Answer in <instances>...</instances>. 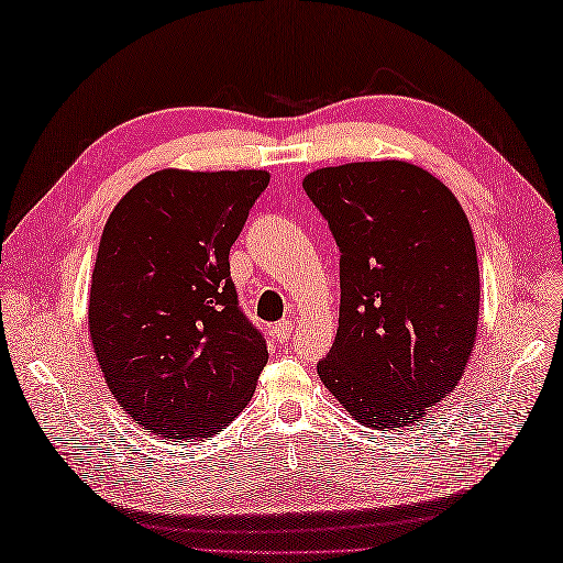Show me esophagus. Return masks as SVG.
<instances>
[{
	"instance_id": "esophagus-1",
	"label": "esophagus",
	"mask_w": 563,
	"mask_h": 563,
	"mask_svg": "<svg viewBox=\"0 0 563 563\" xmlns=\"http://www.w3.org/2000/svg\"><path fill=\"white\" fill-rule=\"evenodd\" d=\"M292 331H295V324H292V321H290V319H283V321H278V324L273 327V336L278 339L280 343H285V341H290Z\"/></svg>"
}]
</instances>
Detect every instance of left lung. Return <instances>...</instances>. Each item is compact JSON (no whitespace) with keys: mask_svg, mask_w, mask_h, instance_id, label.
<instances>
[{"mask_svg":"<svg viewBox=\"0 0 563 563\" xmlns=\"http://www.w3.org/2000/svg\"><path fill=\"white\" fill-rule=\"evenodd\" d=\"M341 254L339 331L317 373L357 423L397 430L457 387L479 324V261L452 190L409 162L305 176Z\"/></svg>","mask_w":563,"mask_h":563,"instance_id":"left-lung-1","label":"left lung"}]
</instances>
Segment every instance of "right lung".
<instances>
[{
  "label": "right lung",
  "mask_w": 563,
  "mask_h": 563,
  "mask_svg": "<svg viewBox=\"0 0 563 563\" xmlns=\"http://www.w3.org/2000/svg\"><path fill=\"white\" fill-rule=\"evenodd\" d=\"M268 181L261 169H162L103 227L89 290L93 353L115 401L154 435L220 433L268 363L230 278V249Z\"/></svg>",
  "instance_id": "obj_1"
}]
</instances>
